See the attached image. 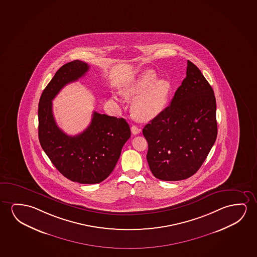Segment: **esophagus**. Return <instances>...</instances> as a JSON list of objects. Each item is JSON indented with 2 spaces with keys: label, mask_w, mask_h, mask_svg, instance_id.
<instances>
[{
  "label": "esophagus",
  "mask_w": 257,
  "mask_h": 257,
  "mask_svg": "<svg viewBox=\"0 0 257 257\" xmlns=\"http://www.w3.org/2000/svg\"><path fill=\"white\" fill-rule=\"evenodd\" d=\"M131 131H132V134L136 135V134H140L142 130L139 127L136 126V125H133V126L131 127Z\"/></svg>",
  "instance_id": "34e87169"
}]
</instances>
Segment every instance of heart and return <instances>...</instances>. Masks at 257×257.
<instances>
[{
	"mask_svg": "<svg viewBox=\"0 0 257 257\" xmlns=\"http://www.w3.org/2000/svg\"><path fill=\"white\" fill-rule=\"evenodd\" d=\"M157 79L155 71L147 70L123 89L125 96L136 97L132 107L136 118L148 121L159 115L167 103L171 92L170 82Z\"/></svg>",
	"mask_w": 257,
	"mask_h": 257,
	"instance_id": "b5f03b06",
	"label": "heart"
}]
</instances>
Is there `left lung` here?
Returning a JSON list of instances; mask_svg holds the SVG:
<instances>
[{"label":"left lung","mask_w":257,"mask_h":257,"mask_svg":"<svg viewBox=\"0 0 257 257\" xmlns=\"http://www.w3.org/2000/svg\"><path fill=\"white\" fill-rule=\"evenodd\" d=\"M216 98L197 66L187 61L186 77L171 104L143 128L147 160L157 179H188L201 168L217 135Z\"/></svg>","instance_id":"obj_1"}]
</instances>
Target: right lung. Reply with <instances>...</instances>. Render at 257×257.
<instances>
[{
  "label": "right lung",
  "instance_id": "1",
  "mask_svg": "<svg viewBox=\"0 0 257 257\" xmlns=\"http://www.w3.org/2000/svg\"><path fill=\"white\" fill-rule=\"evenodd\" d=\"M88 70L87 63L75 60L56 71L39 101V140L65 178L80 184H97L114 170L123 146L131 137L129 124L123 118L94 111L86 130L69 136L56 124L52 109L53 99L61 89L82 78Z\"/></svg>",
  "mask_w": 257,
  "mask_h": 257
}]
</instances>
